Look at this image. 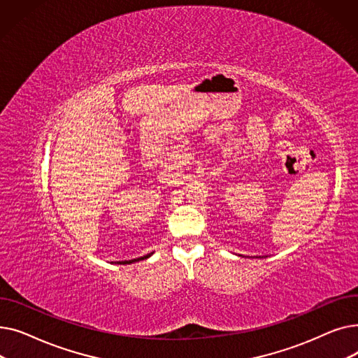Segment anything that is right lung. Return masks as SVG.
I'll return each mask as SVG.
<instances>
[{
    "label": "right lung",
    "mask_w": 358,
    "mask_h": 358,
    "mask_svg": "<svg viewBox=\"0 0 358 358\" xmlns=\"http://www.w3.org/2000/svg\"><path fill=\"white\" fill-rule=\"evenodd\" d=\"M150 254H148V255H145V257H141V258H136V259H129V261H123V262H120V264H130V262H135V261H139V259H143V258H148Z\"/></svg>",
    "instance_id": "1"
}]
</instances>
